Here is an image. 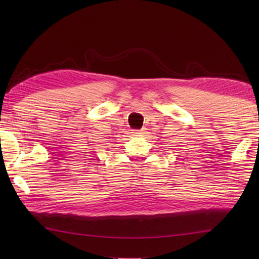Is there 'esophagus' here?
<instances>
[{"mask_svg": "<svg viewBox=\"0 0 259 259\" xmlns=\"http://www.w3.org/2000/svg\"><path fill=\"white\" fill-rule=\"evenodd\" d=\"M143 133L140 130H134L133 131V135H135V136H138V135H142Z\"/></svg>", "mask_w": 259, "mask_h": 259, "instance_id": "1", "label": "esophagus"}]
</instances>
